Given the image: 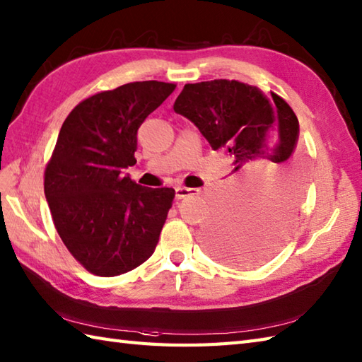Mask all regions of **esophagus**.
Masks as SVG:
<instances>
[{
    "label": "esophagus",
    "mask_w": 362,
    "mask_h": 362,
    "mask_svg": "<svg viewBox=\"0 0 362 362\" xmlns=\"http://www.w3.org/2000/svg\"><path fill=\"white\" fill-rule=\"evenodd\" d=\"M196 193H197V189H194V188H185V187L175 188V197L177 199H185V197L193 196Z\"/></svg>",
    "instance_id": "obj_1"
}]
</instances>
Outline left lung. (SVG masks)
<instances>
[{
    "label": "left lung",
    "mask_w": 362,
    "mask_h": 362,
    "mask_svg": "<svg viewBox=\"0 0 362 362\" xmlns=\"http://www.w3.org/2000/svg\"><path fill=\"white\" fill-rule=\"evenodd\" d=\"M174 112L193 122L213 151L233 160L227 197L204 228V244L227 264H261L286 241L302 204L303 173L292 161L296 113L272 91L266 96L227 79L187 83Z\"/></svg>",
    "instance_id": "obj_1"
}]
</instances>
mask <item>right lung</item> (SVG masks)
I'll return each mask as SVG.
<instances>
[{"mask_svg": "<svg viewBox=\"0 0 362 362\" xmlns=\"http://www.w3.org/2000/svg\"><path fill=\"white\" fill-rule=\"evenodd\" d=\"M174 88L124 83L76 105L60 129L45 196L59 236L91 274H126L156 250L175 191L138 185L124 169L136 163L138 129Z\"/></svg>", "mask_w": 362, "mask_h": 362, "instance_id": "right-lung-1", "label": "right lung"}]
</instances>
